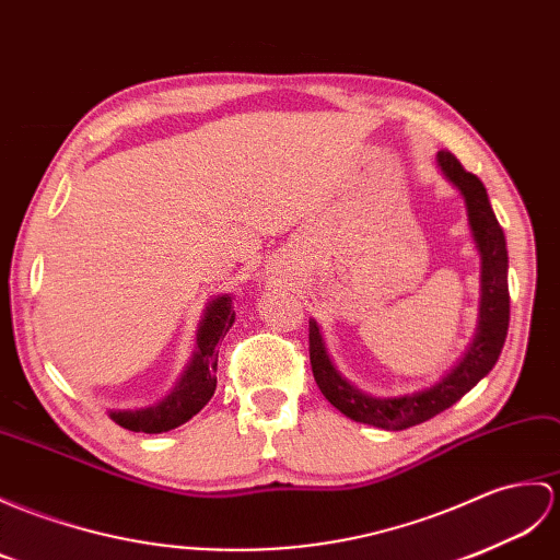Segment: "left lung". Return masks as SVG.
I'll return each mask as SVG.
<instances>
[{
  "label": "left lung",
  "mask_w": 560,
  "mask_h": 560,
  "mask_svg": "<svg viewBox=\"0 0 560 560\" xmlns=\"http://www.w3.org/2000/svg\"><path fill=\"white\" fill-rule=\"evenodd\" d=\"M436 168L448 184L460 192L467 212L475 248L479 255V312L475 339L465 348L460 360L439 382L420 388L415 394L402 396H372L336 370L334 360L324 343L319 324L310 319V362L312 374L319 392L336 410L346 418L400 432L432 420L453 402L460 400L479 380L491 372L501 355L511 319V295H509V250L505 236L497 214L491 210L489 195L482 180L465 172L460 162L451 152H436Z\"/></svg>",
  "instance_id": "left-lung-1"
}]
</instances>
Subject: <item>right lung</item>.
I'll list each match as a JSON object with an SVG mask.
<instances>
[{"label":"right lung","instance_id":"1","mask_svg":"<svg viewBox=\"0 0 560 560\" xmlns=\"http://www.w3.org/2000/svg\"><path fill=\"white\" fill-rule=\"evenodd\" d=\"M236 322L231 293H221L207 303L202 319L195 331V350L184 374L178 376L172 392L145 408L136 410H109V418L131 432L162 434L188 422L198 415L217 388V343Z\"/></svg>","mask_w":560,"mask_h":560}]
</instances>
